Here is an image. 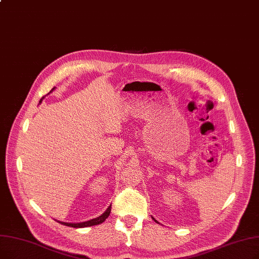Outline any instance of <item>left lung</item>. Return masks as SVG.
Listing matches in <instances>:
<instances>
[{"label": "left lung", "mask_w": 259, "mask_h": 259, "mask_svg": "<svg viewBox=\"0 0 259 259\" xmlns=\"http://www.w3.org/2000/svg\"><path fill=\"white\" fill-rule=\"evenodd\" d=\"M151 218H152V219H153V220H154V221H155V222H157V221H156V220H155V219H154V218H153V217H151Z\"/></svg>", "instance_id": "obj_1"}]
</instances>
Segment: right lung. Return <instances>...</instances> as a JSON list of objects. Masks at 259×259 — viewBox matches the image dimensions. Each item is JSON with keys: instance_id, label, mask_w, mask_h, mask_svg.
Listing matches in <instances>:
<instances>
[{"instance_id": "obj_1", "label": "right lung", "mask_w": 259, "mask_h": 259, "mask_svg": "<svg viewBox=\"0 0 259 259\" xmlns=\"http://www.w3.org/2000/svg\"><path fill=\"white\" fill-rule=\"evenodd\" d=\"M56 88L54 87L51 91H50V93H52L54 90H55ZM49 93V94H50ZM43 98H44V96L40 99V102H39V104H41L42 103V100H43ZM110 212H111V205L106 209V211L105 212H103L102 215L100 216H98V217H96V218H94V219H91V220H88V221H83V222H79V223H71V222H63V221H59V220H56L57 222H59V223H61V224H63V226H66V227H72V228H76V229H79V228H87V227H93V226H96V224H100V223H103L108 217H109V215H110Z\"/></svg>"}]
</instances>
